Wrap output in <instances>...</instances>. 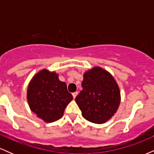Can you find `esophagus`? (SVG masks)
I'll use <instances>...</instances> for the list:
<instances>
[{
    "instance_id": "esophagus-1",
    "label": "esophagus",
    "mask_w": 154,
    "mask_h": 154,
    "mask_svg": "<svg viewBox=\"0 0 154 154\" xmlns=\"http://www.w3.org/2000/svg\"><path fill=\"white\" fill-rule=\"evenodd\" d=\"M77 92H75V93H72V95H73V98H76V96H77Z\"/></svg>"
}]
</instances>
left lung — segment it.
Returning <instances> with one entry per match:
<instances>
[{
    "mask_svg": "<svg viewBox=\"0 0 154 154\" xmlns=\"http://www.w3.org/2000/svg\"><path fill=\"white\" fill-rule=\"evenodd\" d=\"M83 78L82 91L75 98L82 116L91 122L105 123L119 107V86L109 72L98 66L86 72Z\"/></svg>",
    "mask_w": 154,
    "mask_h": 154,
    "instance_id": "1",
    "label": "left lung"
}]
</instances>
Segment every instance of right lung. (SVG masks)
I'll return each instance as SVG.
<instances>
[{"label":"right lung","mask_w":154,"mask_h":154,"mask_svg":"<svg viewBox=\"0 0 154 154\" xmlns=\"http://www.w3.org/2000/svg\"><path fill=\"white\" fill-rule=\"evenodd\" d=\"M73 97L58 75L47 69L36 74L29 82L27 100L31 111L46 122L61 119Z\"/></svg>","instance_id":"right-lung-1"}]
</instances>
